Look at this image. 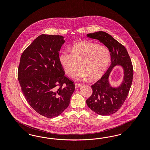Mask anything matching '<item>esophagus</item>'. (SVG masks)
I'll return each instance as SVG.
<instances>
[{
  "label": "esophagus",
  "instance_id": "obj_1",
  "mask_svg": "<svg viewBox=\"0 0 150 150\" xmlns=\"http://www.w3.org/2000/svg\"><path fill=\"white\" fill-rule=\"evenodd\" d=\"M81 86V84H79V83H75V88H76L80 87Z\"/></svg>",
  "mask_w": 150,
  "mask_h": 150
}]
</instances>
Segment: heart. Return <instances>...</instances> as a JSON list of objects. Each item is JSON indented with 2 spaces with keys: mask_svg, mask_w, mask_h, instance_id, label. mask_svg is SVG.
Wrapping results in <instances>:
<instances>
[{
  "mask_svg": "<svg viewBox=\"0 0 150 150\" xmlns=\"http://www.w3.org/2000/svg\"><path fill=\"white\" fill-rule=\"evenodd\" d=\"M111 59V53L106 47L97 43L84 42L77 43L72 47L71 53L62 52L59 56V60L65 73L69 76L74 75L78 69H81L76 78H90L97 80L106 70Z\"/></svg>",
  "mask_w": 150,
  "mask_h": 150,
  "instance_id": "1",
  "label": "heart"
}]
</instances>
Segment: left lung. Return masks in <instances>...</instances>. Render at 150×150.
<instances>
[{
  "mask_svg": "<svg viewBox=\"0 0 150 150\" xmlns=\"http://www.w3.org/2000/svg\"><path fill=\"white\" fill-rule=\"evenodd\" d=\"M86 36L103 43L111 53V64L102 78L91 86L93 93L86 100V104L97 114L110 115L122 106L128 95L133 77L132 61L124 46L107 33L97 31ZM118 65L123 68L124 76L119 86L113 87L109 83V76L114 67Z\"/></svg>",
  "mask_w": 150,
  "mask_h": 150,
  "instance_id": "left-lung-1",
  "label": "left lung"
}]
</instances>
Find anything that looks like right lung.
Masks as SVG:
<instances>
[{"label":"right lung","mask_w":150,"mask_h":150,"mask_svg":"<svg viewBox=\"0 0 150 150\" xmlns=\"http://www.w3.org/2000/svg\"><path fill=\"white\" fill-rule=\"evenodd\" d=\"M64 37L42 34L22 54L18 79L30 106L43 116L61 114L70 104L74 83L64 76L59 60Z\"/></svg>","instance_id":"1"}]
</instances>
